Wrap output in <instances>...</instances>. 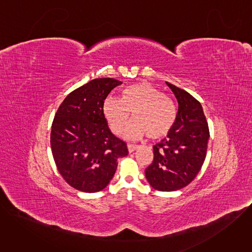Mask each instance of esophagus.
<instances>
[{
  "mask_svg": "<svg viewBox=\"0 0 252 252\" xmlns=\"http://www.w3.org/2000/svg\"><path fill=\"white\" fill-rule=\"evenodd\" d=\"M137 148H138V146H136V145H131V143H128V145H127V150H128L129 153L134 152Z\"/></svg>",
  "mask_w": 252,
  "mask_h": 252,
  "instance_id": "esophagus-1",
  "label": "esophagus"
}]
</instances>
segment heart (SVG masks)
I'll use <instances>...</instances> for the list:
<instances>
[{
	"instance_id": "heart-1",
	"label": "heart",
	"mask_w": 252,
	"mask_h": 252,
	"mask_svg": "<svg viewBox=\"0 0 252 252\" xmlns=\"http://www.w3.org/2000/svg\"><path fill=\"white\" fill-rule=\"evenodd\" d=\"M102 111L111 128L122 133L132 113L134 120L126 131L128 137H149L158 139L166 135L176 120L173 101L148 83H138L126 88L122 97L107 96Z\"/></svg>"
}]
</instances>
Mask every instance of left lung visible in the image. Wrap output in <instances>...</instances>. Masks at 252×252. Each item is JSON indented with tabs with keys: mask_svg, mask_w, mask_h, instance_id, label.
I'll list each match as a JSON object with an SVG mask.
<instances>
[{
	"mask_svg": "<svg viewBox=\"0 0 252 252\" xmlns=\"http://www.w3.org/2000/svg\"><path fill=\"white\" fill-rule=\"evenodd\" d=\"M178 112L167 137L154 146V160L146 169L150 185L159 191H173L189 185L204 162L209 138L200 102L185 90L166 82Z\"/></svg>",
	"mask_w": 252,
	"mask_h": 252,
	"instance_id": "8db88e82",
	"label": "left lung"
}]
</instances>
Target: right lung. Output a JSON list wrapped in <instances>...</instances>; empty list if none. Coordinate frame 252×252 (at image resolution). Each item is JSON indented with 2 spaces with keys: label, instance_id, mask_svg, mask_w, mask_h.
I'll return each instance as SVG.
<instances>
[{
  "label": "right lung",
  "instance_id": "1",
  "mask_svg": "<svg viewBox=\"0 0 252 252\" xmlns=\"http://www.w3.org/2000/svg\"><path fill=\"white\" fill-rule=\"evenodd\" d=\"M122 82L94 79L73 91L59 106L52 124L51 148L59 172L74 189L102 190L128 154L126 143L112 133L102 106Z\"/></svg>",
  "mask_w": 252,
  "mask_h": 252
}]
</instances>
